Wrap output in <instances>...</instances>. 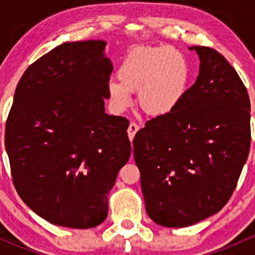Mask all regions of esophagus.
Wrapping results in <instances>:
<instances>
[{
  "label": "esophagus",
  "mask_w": 255,
  "mask_h": 255,
  "mask_svg": "<svg viewBox=\"0 0 255 255\" xmlns=\"http://www.w3.org/2000/svg\"><path fill=\"white\" fill-rule=\"evenodd\" d=\"M138 129H139V127H138V125L135 122H132L129 125V127H128L127 132H128V137H129L130 140H133V138H134L135 133L138 132Z\"/></svg>",
  "instance_id": "1"
}]
</instances>
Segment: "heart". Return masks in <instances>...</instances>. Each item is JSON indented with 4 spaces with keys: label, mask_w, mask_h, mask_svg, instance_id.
Returning <instances> with one entry per match:
<instances>
[{
    "label": "heart",
    "mask_w": 255,
    "mask_h": 255,
    "mask_svg": "<svg viewBox=\"0 0 255 255\" xmlns=\"http://www.w3.org/2000/svg\"><path fill=\"white\" fill-rule=\"evenodd\" d=\"M120 80L109 82V94L116 110L125 111L132 104V91L138 90L143 111L153 116L171 112L189 86L186 58L171 47L137 48L122 61Z\"/></svg>",
    "instance_id": "heart-1"
}]
</instances>
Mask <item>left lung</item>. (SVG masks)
<instances>
[{
	"mask_svg": "<svg viewBox=\"0 0 255 255\" xmlns=\"http://www.w3.org/2000/svg\"><path fill=\"white\" fill-rule=\"evenodd\" d=\"M190 50L201 61L196 82L133 139L146 213L164 227H187L217 213L251 146V101L237 71L215 49Z\"/></svg>",
	"mask_w": 255,
	"mask_h": 255,
	"instance_id": "left-lung-1",
	"label": "left lung"
}]
</instances>
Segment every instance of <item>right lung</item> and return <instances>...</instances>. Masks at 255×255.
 <instances>
[{"mask_svg": "<svg viewBox=\"0 0 255 255\" xmlns=\"http://www.w3.org/2000/svg\"><path fill=\"white\" fill-rule=\"evenodd\" d=\"M106 42L64 43L20 78L4 132L12 181L28 207L56 226L92 228L130 156L129 121L105 113L112 64Z\"/></svg>", "mask_w": 255, "mask_h": 255, "instance_id": "right-lung-1", "label": "right lung"}]
</instances>
